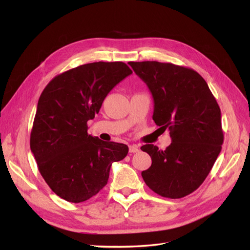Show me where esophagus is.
Listing matches in <instances>:
<instances>
[{"instance_id":"34e87169","label":"esophagus","mask_w":250,"mask_h":250,"mask_svg":"<svg viewBox=\"0 0 250 250\" xmlns=\"http://www.w3.org/2000/svg\"><path fill=\"white\" fill-rule=\"evenodd\" d=\"M129 152L130 153H137L139 152V148L137 145H130L129 146Z\"/></svg>"}]
</instances>
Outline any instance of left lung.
Masks as SVG:
<instances>
[{
    "label": "left lung",
    "mask_w": 250,
    "mask_h": 250,
    "mask_svg": "<svg viewBox=\"0 0 250 250\" xmlns=\"http://www.w3.org/2000/svg\"><path fill=\"white\" fill-rule=\"evenodd\" d=\"M153 97L152 119L172 143L166 150L152 144L141 147L152 164L142 172L146 185L163 197L177 199L201 186L223 143L220 107L200 75L173 63L128 62Z\"/></svg>",
    "instance_id": "obj_1"
}]
</instances>
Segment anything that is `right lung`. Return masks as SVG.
<instances>
[{"instance_id":"right-lung-1","label":"right lung","mask_w":250,"mask_h":250,"mask_svg":"<svg viewBox=\"0 0 250 250\" xmlns=\"http://www.w3.org/2000/svg\"><path fill=\"white\" fill-rule=\"evenodd\" d=\"M132 74L126 63L82 64L53 78L37 103L30 148L44 181L60 198L83 202L106 186L111 164L128 153L124 144L87 133L110 90Z\"/></svg>"}]
</instances>
